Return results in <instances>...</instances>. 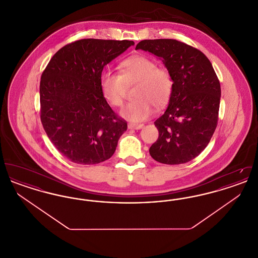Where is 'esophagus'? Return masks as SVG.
Instances as JSON below:
<instances>
[{"mask_svg": "<svg viewBox=\"0 0 258 258\" xmlns=\"http://www.w3.org/2000/svg\"><path fill=\"white\" fill-rule=\"evenodd\" d=\"M144 126L143 123H128L127 127L130 130H141Z\"/></svg>", "mask_w": 258, "mask_h": 258, "instance_id": "34e87169", "label": "esophagus"}]
</instances>
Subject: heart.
Segmentation results:
<instances>
[{
    "mask_svg": "<svg viewBox=\"0 0 258 258\" xmlns=\"http://www.w3.org/2000/svg\"><path fill=\"white\" fill-rule=\"evenodd\" d=\"M119 74L110 71L100 76V91L111 106L123 104L126 86L135 84L133 101L126 103L120 111V116L132 122L139 123L148 119L154 105L161 108L171 97L173 79L164 68H158L157 62L146 56L136 55L123 60L119 66Z\"/></svg>",
    "mask_w": 258,
    "mask_h": 258,
    "instance_id": "1",
    "label": "heart"
}]
</instances>
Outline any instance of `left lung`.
<instances>
[{"label":"left lung","mask_w":258,"mask_h":258,"mask_svg":"<svg viewBox=\"0 0 258 258\" xmlns=\"http://www.w3.org/2000/svg\"><path fill=\"white\" fill-rule=\"evenodd\" d=\"M135 49L158 57L173 79L168 106L155 122L159 138L150 147L151 157L164 164L194 160L207 147L219 117L221 85L211 61L176 39H145Z\"/></svg>","instance_id":"left-lung-1"}]
</instances>
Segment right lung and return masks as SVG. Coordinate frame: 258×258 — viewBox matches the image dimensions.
I'll return each instance as SVG.
<instances>
[{"instance_id": "1", "label": "right lung", "mask_w": 258, "mask_h": 258, "mask_svg": "<svg viewBox=\"0 0 258 258\" xmlns=\"http://www.w3.org/2000/svg\"><path fill=\"white\" fill-rule=\"evenodd\" d=\"M132 40L85 38L59 50L42 73L40 120L50 141L63 157L78 164L110 159L126 131L103 98V68L120 56Z\"/></svg>"}]
</instances>
